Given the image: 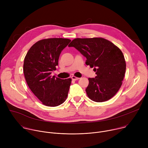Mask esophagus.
Here are the masks:
<instances>
[{
  "label": "esophagus",
  "instance_id": "esophagus-1",
  "mask_svg": "<svg viewBox=\"0 0 148 148\" xmlns=\"http://www.w3.org/2000/svg\"><path fill=\"white\" fill-rule=\"evenodd\" d=\"M71 79H73V80H78V79H79V78H78V77H76L75 76H72L71 77Z\"/></svg>",
  "mask_w": 148,
  "mask_h": 148
}]
</instances>
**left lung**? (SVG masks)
Wrapping results in <instances>:
<instances>
[{
    "label": "left lung",
    "mask_w": 148,
    "mask_h": 148,
    "mask_svg": "<svg viewBox=\"0 0 148 148\" xmlns=\"http://www.w3.org/2000/svg\"><path fill=\"white\" fill-rule=\"evenodd\" d=\"M69 46L86 57V64L96 72L95 78H88L86 91L89 98L101 102L112 98L122 86L126 70L121 50L109 40L99 37L77 38Z\"/></svg>",
    "instance_id": "left-lung-1"
}]
</instances>
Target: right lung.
I'll return each mask as SVG.
<instances>
[{
    "label": "right lung",
    "mask_w": 148,
    "mask_h": 148,
    "mask_svg": "<svg viewBox=\"0 0 148 148\" xmlns=\"http://www.w3.org/2000/svg\"><path fill=\"white\" fill-rule=\"evenodd\" d=\"M71 40L51 38L41 40L33 45L25 58L23 73L32 92L48 107H57L64 102L68 95L71 79L51 76L56 70L58 58Z\"/></svg>",
    "instance_id": "obj_1"
}]
</instances>
